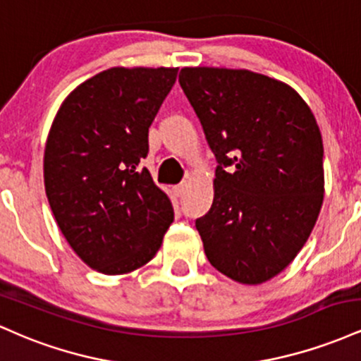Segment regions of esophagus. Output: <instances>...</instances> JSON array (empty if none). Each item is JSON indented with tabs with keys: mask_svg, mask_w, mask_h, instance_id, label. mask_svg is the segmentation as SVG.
Segmentation results:
<instances>
[{
	"mask_svg": "<svg viewBox=\"0 0 361 361\" xmlns=\"http://www.w3.org/2000/svg\"><path fill=\"white\" fill-rule=\"evenodd\" d=\"M186 181H183V183H180V185H176L175 188H173V192H175V195L176 197H181V195H183L185 192H186Z\"/></svg>",
	"mask_w": 361,
	"mask_h": 361,
	"instance_id": "34e87169",
	"label": "esophagus"
}]
</instances>
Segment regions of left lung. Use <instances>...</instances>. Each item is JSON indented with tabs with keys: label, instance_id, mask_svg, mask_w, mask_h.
<instances>
[{
	"label": "left lung",
	"instance_id": "obj_1",
	"mask_svg": "<svg viewBox=\"0 0 361 361\" xmlns=\"http://www.w3.org/2000/svg\"><path fill=\"white\" fill-rule=\"evenodd\" d=\"M180 85L219 163L212 207L195 222L207 258L234 281L263 283L292 263L321 212L316 117L292 86L247 69L183 68Z\"/></svg>",
	"mask_w": 361,
	"mask_h": 361
}]
</instances>
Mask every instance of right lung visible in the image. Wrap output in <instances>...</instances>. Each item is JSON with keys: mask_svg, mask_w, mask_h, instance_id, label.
Instances as JSON below:
<instances>
[{"mask_svg": "<svg viewBox=\"0 0 361 361\" xmlns=\"http://www.w3.org/2000/svg\"><path fill=\"white\" fill-rule=\"evenodd\" d=\"M178 68H110L81 82L57 110L44 152V183L61 233L105 275L156 256L173 214L146 168L149 127Z\"/></svg>", "mask_w": 361, "mask_h": 361, "instance_id": "obj_1", "label": "right lung"}]
</instances>
